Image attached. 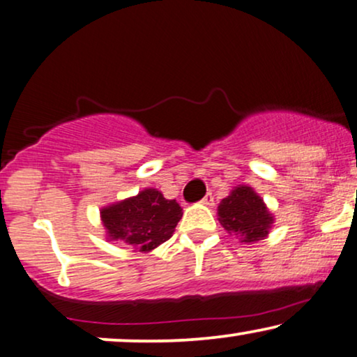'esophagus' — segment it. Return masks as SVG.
Wrapping results in <instances>:
<instances>
[{"label":"esophagus","mask_w":357,"mask_h":357,"mask_svg":"<svg viewBox=\"0 0 357 357\" xmlns=\"http://www.w3.org/2000/svg\"><path fill=\"white\" fill-rule=\"evenodd\" d=\"M202 205H205V206H213L215 205V198H213V195L211 193H208V195H205L203 197V200H202Z\"/></svg>","instance_id":"obj_1"}]
</instances>
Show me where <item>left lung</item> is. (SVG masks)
<instances>
[{"label": "left lung", "instance_id": "1", "mask_svg": "<svg viewBox=\"0 0 357 357\" xmlns=\"http://www.w3.org/2000/svg\"><path fill=\"white\" fill-rule=\"evenodd\" d=\"M218 221L241 243H257L267 238L274 216L252 187L238 185L220 202Z\"/></svg>", "mask_w": 357, "mask_h": 357}]
</instances>
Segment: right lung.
I'll return each mask as SVG.
<instances>
[{
  "label": "right lung",
  "mask_w": 357,
  "mask_h": 357,
  "mask_svg": "<svg viewBox=\"0 0 357 357\" xmlns=\"http://www.w3.org/2000/svg\"><path fill=\"white\" fill-rule=\"evenodd\" d=\"M182 215V206L157 188H144L100 210L106 239L123 241L139 252H151L172 238Z\"/></svg>",
  "instance_id": "right-lung-1"
}]
</instances>
